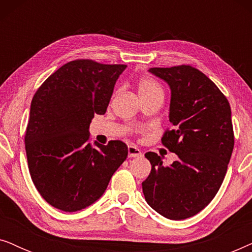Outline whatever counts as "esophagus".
<instances>
[{"label":"esophagus","instance_id":"1","mask_svg":"<svg viewBox=\"0 0 252 252\" xmlns=\"http://www.w3.org/2000/svg\"><path fill=\"white\" fill-rule=\"evenodd\" d=\"M142 156V153L139 148L134 146H128V157H141Z\"/></svg>","mask_w":252,"mask_h":252}]
</instances>
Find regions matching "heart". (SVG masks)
I'll return each instance as SVG.
<instances>
[{
	"mask_svg": "<svg viewBox=\"0 0 252 252\" xmlns=\"http://www.w3.org/2000/svg\"><path fill=\"white\" fill-rule=\"evenodd\" d=\"M137 92H139L140 97H148L153 95H163L164 92L160 85L156 80L149 77H142L137 81Z\"/></svg>",
	"mask_w": 252,
	"mask_h": 252,
	"instance_id": "b5f03b06",
	"label": "heart"
}]
</instances>
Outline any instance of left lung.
I'll return each instance as SVG.
<instances>
[{
  "instance_id": "left-lung-1",
  "label": "left lung",
  "mask_w": 252,
  "mask_h": 252,
  "mask_svg": "<svg viewBox=\"0 0 252 252\" xmlns=\"http://www.w3.org/2000/svg\"><path fill=\"white\" fill-rule=\"evenodd\" d=\"M150 73L170 86L168 118L161 143L178 160L164 166L156 153L144 156L151 172L142 182L146 201L165 218L182 220L212 201L234 148L232 111L226 96L204 73L190 65L151 67Z\"/></svg>"
}]
</instances>
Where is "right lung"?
Returning a JSON list of instances; mask_svg holds the SVG:
<instances>
[{
    "label": "right lung",
    "mask_w": 252,
    "mask_h": 252,
    "mask_svg": "<svg viewBox=\"0 0 252 252\" xmlns=\"http://www.w3.org/2000/svg\"><path fill=\"white\" fill-rule=\"evenodd\" d=\"M126 67L68 62L34 94L25 134L27 163L37 191L54 208L75 212L92 205L125 161L126 144L115 140L92 146L89 125L95 113H105Z\"/></svg>",
    "instance_id": "obj_1"
}]
</instances>
